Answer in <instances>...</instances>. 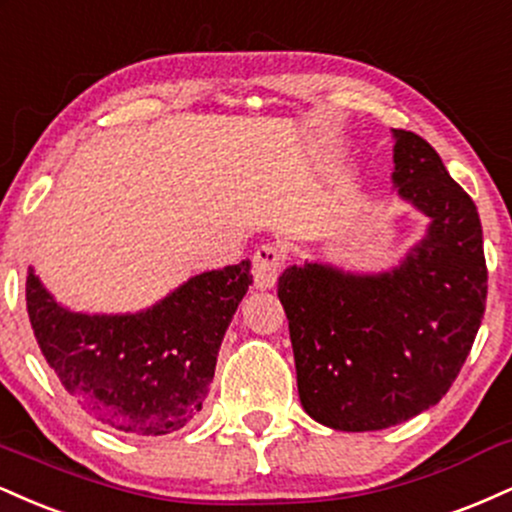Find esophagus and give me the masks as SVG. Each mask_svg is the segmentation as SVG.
<instances>
[{
	"label": "esophagus",
	"mask_w": 512,
	"mask_h": 512,
	"mask_svg": "<svg viewBox=\"0 0 512 512\" xmlns=\"http://www.w3.org/2000/svg\"><path fill=\"white\" fill-rule=\"evenodd\" d=\"M251 263H254L256 287H261V290H270V287L275 285V280H278L282 263H285V254H282L280 246L263 244L254 251Z\"/></svg>",
	"instance_id": "34e87169"
}]
</instances>
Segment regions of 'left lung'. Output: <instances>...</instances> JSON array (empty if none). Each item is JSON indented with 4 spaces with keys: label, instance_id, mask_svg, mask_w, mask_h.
I'll return each instance as SVG.
<instances>
[{
    "label": "left lung",
    "instance_id": "1",
    "mask_svg": "<svg viewBox=\"0 0 512 512\" xmlns=\"http://www.w3.org/2000/svg\"><path fill=\"white\" fill-rule=\"evenodd\" d=\"M393 138V186L431 220L422 242L386 273L304 263L278 280L299 400L338 431H381L434 407L484 318L477 206L422 136L393 129Z\"/></svg>",
    "mask_w": 512,
    "mask_h": 512
}]
</instances>
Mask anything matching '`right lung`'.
Wrapping results in <instances>:
<instances>
[{
  "mask_svg": "<svg viewBox=\"0 0 512 512\" xmlns=\"http://www.w3.org/2000/svg\"><path fill=\"white\" fill-rule=\"evenodd\" d=\"M251 261L194 275L138 314H78L26 278L30 326L42 357L90 417L131 436L182 429L206 402Z\"/></svg>",
  "mask_w": 512,
  "mask_h": 512,
  "instance_id": "right-lung-1",
  "label": "right lung"
}]
</instances>
